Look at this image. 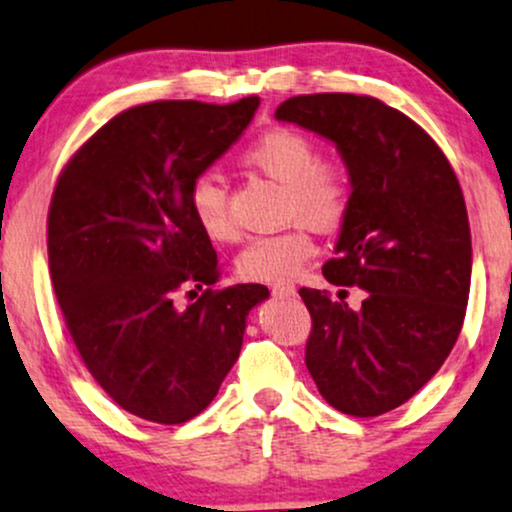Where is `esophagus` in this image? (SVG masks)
<instances>
[{"label":"esophagus","mask_w":512,"mask_h":512,"mask_svg":"<svg viewBox=\"0 0 512 512\" xmlns=\"http://www.w3.org/2000/svg\"><path fill=\"white\" fill-rule=\"evenodd\" d=\"M270 292H273V296L285 299V296L296 294V287H294V282H273V285H270Z\"/></svg>","instance_id":"obj_1"}]
</instances>
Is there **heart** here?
Returning <instances> with one entry per match:
<instances>
[{"label":"heart","instance_id":"b5f03b06","mask_svg":"<svg viewBox=\"0 0 512 512\" xmlns=\"http://www.w3.org/2000/svg\"><path fill=\"white\" fill-rule=\"evenodd\" d=\"M244 161L282 182V216L301 223L251 239L239 251L237 273L249 282H282L299 273L315 254V242L304 222L323 232L344 223L353 197L351 173L342 161L318 159L311 137L289 128L258 135L244 149ZM187 201L192 216L213 242L237 239L223 175L216 170L194 175Z\"/></svg>","mask_w":512,"mask_h":512}]
</instances>
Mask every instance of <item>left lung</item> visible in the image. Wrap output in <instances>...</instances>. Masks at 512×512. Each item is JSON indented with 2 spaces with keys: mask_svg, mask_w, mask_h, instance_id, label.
I'll list each match as a JSON object with an SVG mask.
<instances>
[{
  "mask_svg": "<svg viewBox=\"0 0 512 512\" xmlns=\"http://www.w3.org/2000/svg\"><path fill=\"white\" fill-rule=\"evenodd\" d=\"M277 121L334 142L353 197L327 282L361 287V311L301 287L313 327L306 368L332 408L375 418L418 394L444 365L470 294L468 208L449 159L401 111L361 94H301Z\"/></svg>",
  "mask_w": 512,
  "mask_h": 512,
  "instance_id": "8db88e82",
  "label": "left lung"
}]
</instances>
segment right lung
<instances>
[{
	"mask_svg": "<svg viewBox=\"0 0 512 512\" xmlns=\"http://www.w3.org/2000/svg\"><path fill=\"white\" fill-rule=\"evenodd\" d=\"M261 104L151 102L118 113L61 170L47 216L49 275L82 363L137 418L180 425L216 399L268 287L216 285L189 182L239 140ZM192 294V292H189Z\"/></svg>",
	"mask_w": 512,
	"mask_h": 512,
	"instance_id": "right-lung-1",
	"label": "right lung"
}]
</instances>
